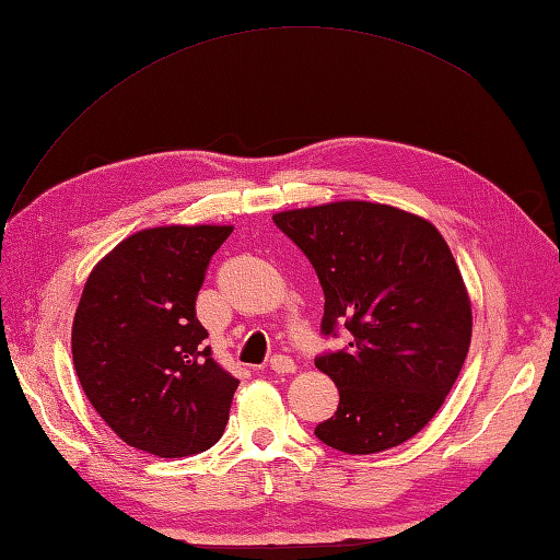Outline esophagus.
Listing matches in <instances>:
<instances>
[{
  "label": "esophagus",
  "instance_id": "34e87169",
  "mask_svg": "<svg viewBox=\"0 0 560 560\" xmlns=\"http://www.w3.org/2000/svg\"><path fill=\"white\" fill-rule=\"evenodd\" d=\"M269 368H271L273 373H279V375H287V373H293V371H295V363H293L291 355L277 353V355H271Z\"/></svg>",
  "mask_w": 560,
  "mask_h": 560
}]
</instances>
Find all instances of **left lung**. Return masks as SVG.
I'll return each instance as SVG.
<instances>
[{"label":"left lung","instance_id":"1","mask_svg":"<svg viewBox=\"0 0 560 560\" xmlns=\"http://www.w3.org/2000/svg\"><path fill=\"white\" fill-rule=\"evenodd\" d=\"M273 223L317 273L323 337H349L315 359L339 389L315 435L349 455L409 440L443 407L471 341L469 295L443 235L371 201L281 211Z\"/></svg>","mask_w":560,"mask_h":560}]
</instances>
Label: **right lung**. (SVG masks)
<instances>
[{"instance_id":"right-lung-1","label":"right lung","mask_w":560,"mask_h":560,"mask_svg":"<svg viewBox=\"0 0 560 560\" xmlns=\"http://www.w3.org/2000/svg\"><path fill=\"white\" fill-rule=\"evenodd\" d=\"M231 225H165L129 235L83 287L71 355L93 409L127 445L156 457L209 450L237 380L217 363L197 293Z\"/></svg>"}]
</instances>
